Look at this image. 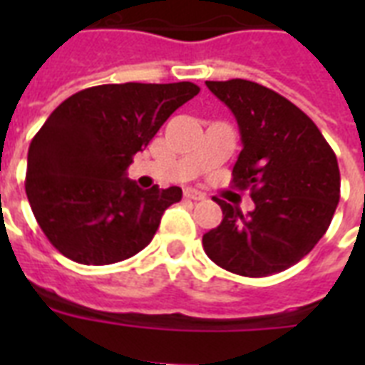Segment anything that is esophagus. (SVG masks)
I'll use <instances>...</instances> for the list:
<instances>
[{"label":"esophagus","instance_id":"34e87169","mask_svg":"<svg viewBox=\"0 0 365 365\" xmlns=\"http://www.w3.org/2000/svg\"><path fill=\"white\" fill-rule=\"evenodd\" d=\"M183 195H185V199H191V200H205L206 195L202 193V191H199V189H193V187H187L185 191H183Z\"/></svg>","mask_w":365,"mask_h":365}]
</instances>
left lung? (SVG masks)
<instances>
[{"instance_id": "left-lung-1", "label": "left lung", "mask_w": 365, "mask_h": 365, "mask_svg": "<svg viewBox=\"0 0 365 365\" xmlns=\"http://www.w3.org/2000/svg\"><path fill=\"white\" fill-rule=\"evenodd\" d=\"M237 117L242 151L231 183L250 189L254 210L222 199L223 220L202 237L206 255L240 277L286 271L328 231L341 193L337 157L309 115L259 83L206 81Z\"/></svg>"}]
</instances>
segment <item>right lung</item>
Masks as SVG:
<instances>
[{
  "instance_id": "1",
  "label": "right lung",
  "mask_w": 365,
  "mask_h": 365,
  "mask_svg": "<svg viewBox=\"0 0 365 365\" xmlns=\"http://www.w3.org/2000/svg\"><path fill=\"white\" fill-rule=\"evenodd\" d=\"M195 83H123L79 91L48 115L28 149L26 195L39 227L68 259L110 265L151 242L182 189H140L132 157L199 94Z\"/></svg>"
}]
</instances>
